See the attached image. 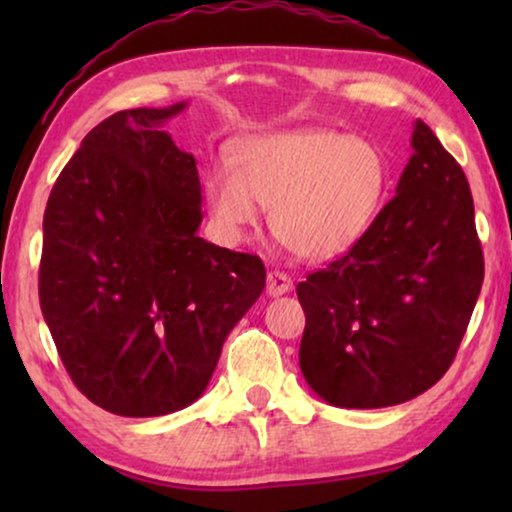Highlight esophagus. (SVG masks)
Wrapping results in <instances>:
<instances>
[{
	"label": "esophagus",
	"mask_w": 512,
	"mask_h": 512,
	"mask_svg": "<svg viewBox=\"0 0 512 512\" xmlns=\"http://www.w3.org/2000/svg\"><path fill=\"white\" fill-rule=\"evenodd\" d=\"M291 286L293 282L286 272H279V270L268 272V286H265V291H268L270 296H282V293L291 291Z\"/></svg>",
	"instance_id": "34e87169"
}]
</instances>
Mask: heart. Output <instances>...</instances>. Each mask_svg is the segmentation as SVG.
Instances as JSON below:
<instances>
[{"mask_svg": "<svg viewBox=\"0 0 512 512\" xmlns=\"http://www.w3.org/2000/svg\"><path fill=\"white\" fill-rule=\"evenodd\" d=\"M389 163L380 146L333 130H289L244 139L228 167L205 177L212 221L230 240L270 228L291 254L326 261L347 251L373 223L387 193Z\"/></svg>", "mask_w": 512, "mask_h": 512, "instance_id": "b5f03b06", "label": "heart"}]
</instances>
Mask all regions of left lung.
Masks as SVG:
<instances>
[{
    "mask_svg": "<svg viewBox=\"0 0 512 512\" xmlns=\"http://www.w3.org/2000/svg\"><path fill=\"white\" fill-rule=\"evenodd\" d=\"M412 149L366 233L296 286L300 370L338 408H387L431 389L478 303L485 258L466 174L424 121Z\"/></svg>",
    "mask_w": 512,
    "mask_h": 512,
    "instance_id": "8db88e82",
    "label": "left lung"
}]
</instances>
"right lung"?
Instances as JSON below:
<instances>
[{"instance_id": "1", "label": "right lung", "mask_w": 512, "mask_h": 512, "mask_svg": "<svg viewBox=\"0 0 512 512\" xmlns=\"http://www.w3.org/2000/svg\"><path fill=\"white\" fill-rule=\"evenodd\" d=\"M184 107L104 118L60 172L44 214L48 331L76 389L121 417L198 401L223 340L265 286L261 258L198 237V167L163 130Z\"/></svg>"}]
</instances>
